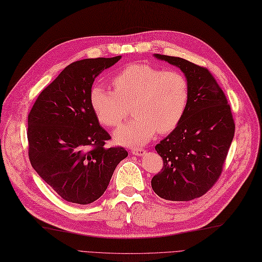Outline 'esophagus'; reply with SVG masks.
I'll return each instance as SVG.
<instances>
[{"label":"esophagus","instance_id":"1","mask_svg":"<svg viewBox=\"0 0 262 262\" xmlns=\"http://www.w3.org/2000/svg\"><path fill=\"white\" fill-rule=\"evenodd\" d=\"M132 154L138 155V157H142L145 154L144 148H132Z\"/></svg>","mask_w":262,"mask_h":262}]
</instances>
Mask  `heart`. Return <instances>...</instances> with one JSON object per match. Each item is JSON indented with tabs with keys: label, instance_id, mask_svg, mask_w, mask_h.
Masks as SVG:
<instances>
[{
	"label": "heart",
	"instance_id": "b5f03b06",
	"mask_svg": "<svg viewBox=\"0 0 262 262\" xmlns=\"http://www.w3.org/2000/svg\"><path fill=\"white\" fill-rule=\"evenodd\" d=\"M111 82L115 90L94 84L89 102L98 121L109 128L121 123L132 105L136 118L115 132L120 144H144L157 132L173 131L185 115L189 84L179 70L132 63L112 77Z\"/></svg>",
	"mask_w": 262,
	"mask_h": 262
}]
</instances>
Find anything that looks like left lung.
Segmentation results:
<instances>
[{
  "instance_id": "1",
  "label": "left lung",
  "mask_w": 262,
  "mask_h": 262,
  "mask_svg": "<svg viewBox=\"0 0 262 262\" xmlns=\"http://www.w3.org/2000/svg\"><path fill=\"white\" fill-rule=\"evenodd\" d=\"M154 56L184 73L189 101L180 124L155 146L163 168L153 176L151 185L161 199L188 202L206 194L221 176L234 139V118L207 68L180 57Z\"/></svg>"
}]
</instances>
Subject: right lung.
Wrapping results in <instances>:
<instances>
[{"label": "right lung", "instance_id": "add662e5", "mask_svg": "<svg viewBox=\"0 0 262 262\" xmlns=\"http://www.w3.org/2000/svg\"><path fill=\"white\" fill-rule=\"evenodd\" d=\"M121 56L70 63L41 91L28 115V157L35 171L62 200L87 205L107 189L122 146L105 147L109 133L90 107L96 77Z\"/></svg>", "mask_w": 262, "mask_h": 262}]
</instances>
